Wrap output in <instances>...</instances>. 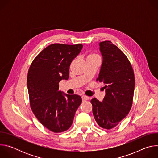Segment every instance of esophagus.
Segmentation results:
<instances>
[{"mask_svg": "<svg viewBox=\"0 0 158 158\" xmlns=\"http://www.w3.org/2000/svg\"><path fill=\"white\" fill-rule=\"evenodd\" d=\"M82 101H87V100L89 99V97L86 96H85V95H83V96H82Z\"/></svg>", "mask_w": 158, "mask_h": 158, "instance_id": "obj_1", "label": "esophagus"}]
</instances>
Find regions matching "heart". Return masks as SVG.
<instances>
[{"instance_id":"obj_1","label":"heart","mask_w":158,"mask_h":158,"mask_svg":"<svg viewBox=\"0 0 158 158\" xmlns=\"http://www.w3.org/2000/svg\"><path fill=\"white\" fill-rule=\"evenodd\" d=\"M97 57H99L98 55H97L96 54H94V53H92V54H90L87 56V59H92V58H97Z\"/></svg>"}]
</instances>
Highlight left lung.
<instances>
[{"mask_svg": "<svg viewBox=\"0 0 158 158\" xmlns=\"http://www.w3.org/2000/svg\"><path fill=\"white\" fill-rule=\"evenodd\" d=\"M102 63L97 81L105 84L102 101L94 98V118L99 126L110 129L116 126L129 113L132 104L134 75L125 54L110 41L99 42Z\"/></svg>", "mask_w": 158, "mask_h": 158, "instance_id": "1", "label": "left lung"}]
</instances>
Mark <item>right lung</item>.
<instances>
[{
	"mask_svg": "<svg viewBox=\"0 0 158 158\" xmlns=\"http://www.w3.org/2000/svg\"><path fill=\"white\" fill-rule=\"evenodd\" d=\"M82 47V44H51L38 54L29 69L31 107L39 121L52 132L68 129L81 104L80 96L59 91V83L68 79L70 64Z\"/></svg>",
	"mask_w": 158,
	"mask_h": 158,
	"instance_id": "1",
	"label": "right lung"
}]
</instances>
